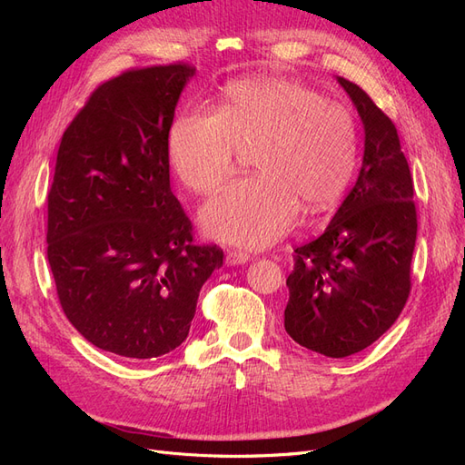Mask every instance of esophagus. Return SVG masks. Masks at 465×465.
Listing matches in <instances>:
<instances>
[{
	"instance_id": "1",
	"label": "esophagus",
	"mask_w": 465,
	"mask_h": 465,
	"mask_svg": "<svg viewBox=\"0 0 465 465\" xmlns=\"http://www.w3.org/2000/svg\"><path fill=\"white\" fill-rule=\"evenodd\" d=\"M224 262H227V265H242L246 262H250V254H246V252L242 250H227L224 252Z\"/></svg>"
}]
</instances>
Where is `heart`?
<instances>
[{
  "label": "heart",
  "instance_id": "1",
  "mask_svg": "<svg viewBox=\"0 0 465 465\" xmlns=\"http://www.w3.org/2000/svg\"><path fill=\"white\" fill-rule=\"evenodd\" d=\"M250 149L256 174L215 195L202 224L217 241L262 248L292 227L299 203L312 213L345 192L359 163V124L345 104L302 83L256 77L227 85L217 112H182L166 139L173 173L202 195L234 173L238 151Z\"/></svg>",
  "mask_w": 465,
  "mask_h": 465
}]
</instances>
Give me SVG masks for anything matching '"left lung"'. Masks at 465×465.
<instances>
[{"label":"left lung","mask_w":465,"mask_h":465,"mask_svg":"<svg viewBox=\"0 0 465 465\" xmlns=\"http://www.w3.org/2000/svg\"><path fill=\"white\" fill-rule=\"evenodd\" d=\"M337 81L364 125L362 166L328 229L294 248L285 330L299 345L343 359L388 331L410 299L417 211L396 125L359 85Z\"/></svg>","instance_id":"left-lung-1"}]
</instances>
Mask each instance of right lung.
Returning <instances> with one entry per match:
<instances>
[{"label": "right lung", "mask_w": 465, "mask_h": 465, "mask_svg": "<svg viewBox=\"0 0 465 465\" xmlns=\"http://www.w3.org/2000/svg\"><path fill=\"white\" fill-rule=\"evenodd\" d=\"M195 67H134L101 83L67 125L48 192V263L62 311L94 347L125 359L188 337L223 250L195 244L171 190L166 139Z\"/></svg>", "instance_id": "1"}]
</instances>
